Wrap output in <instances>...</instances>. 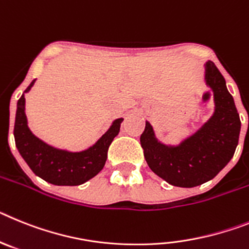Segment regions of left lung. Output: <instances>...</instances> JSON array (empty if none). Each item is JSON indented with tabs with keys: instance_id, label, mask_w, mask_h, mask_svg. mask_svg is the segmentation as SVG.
<instances>
[{
	"instance_id": "1",
	"label": "left lung",
	"mask_w": 249,
	"mask_h": 249,
	"mask_svg": "<svg viewBox=\"0 0 249 249\" xmlns=\"http://www.w3.org/2000/svg\"><path fill=\"white\" fill-rule=\"evenodd\" d=\"M205 85L214 99L213 115L178 145L157 139L150 123L140 137L149 168L174 187L193 188L214 178L229 163L238 145L241 120L223 75L213 61L204 64Z\"/></svg>"
}]
</instances>
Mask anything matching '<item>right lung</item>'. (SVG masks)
<instances>
[{"instance_id":"obj_1","label":"right lung","mask_w":249,"mask_h":249,"mask_svg":"<svg viewBox=\"0 0 249 249\" xmlns=\"http://www.w3.org/2000/svg\"><path fill=\"white\" fill-rule=\"evenodd\" d=\"M32 80L17 101L15 120V142L23 160L41 179L55 185H80L94 178L104 168L107 149L120 131L123 118L115 119L103 137L94 145L81 151H69L53 148L32 134L25 112V94L31 90Z\"/></svg>"}]
</instances>
